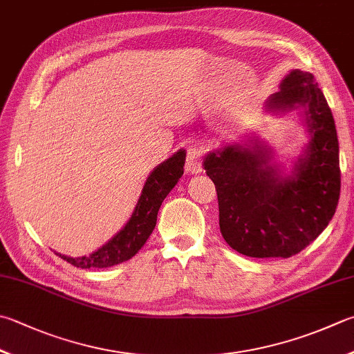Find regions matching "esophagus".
I'll list each match as a JSON object with an SVG mask.
<instances>
[{"instance_id": "obj_1", "label": "esophagus", "mask_w": 354, "mask_h": 354, "mask_svg": "<svg viewBox=\"0 0 354 354\" xmlns=\"http://www.w3.org/2000/svg\"><path fill=\"white\" fill-rule=\"evenodd\" d=\"M185 169L188 172H192V174H198V172H202V169H203L202 168V154H200L198 149H196V148L188 149Z\"/></svg>"}]
</instances>
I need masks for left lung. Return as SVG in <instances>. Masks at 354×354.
<instances>
[{
    "instance_id": "8db88e82",
    "label": "left lung",
    "mask_w": 354,
    "mask_h": 354,
    "mask_svg": "<svg viewBox=\"0 0 354 354\" xmlns=\"http://www.w3.org/2000/svg\"><path fill=\"white\" fill-rule=\"evenodd\" d=\"M270 111L305 108L311 140L291 176H282L260 143L231 145L205 157L216 185L220 232L232 250L248 257H291L328 226L341 194L335 118L310 72L291 71Z\"/></svg>"
}]
</instances>
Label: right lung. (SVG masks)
<instances>
[{"mask_svg":"<svg viewBox=\"0 0 354 354\" xmlns=\"http://www.w3.org/2000/svg\"><path fill=\"white\" fill-rule=\"evenodd\" d=\"M185 156L186 152L180 149L151 172L129 222L102 248L92 252L91 256L75 259L62 256L58 252L57 254L77 268H108L136 256L156 228L158 209L165 197L183 176Z\"/></svg>","mask_w":354,"mask_h":354,"instance_id":"right-lung-1","label":"right lung"}]
</instances>
